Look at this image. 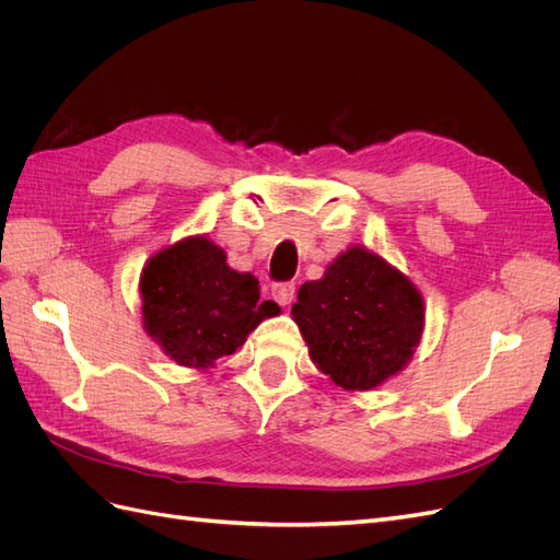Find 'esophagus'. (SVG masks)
I'll list each match as a JSON object with an SVG mask.
<instances>
[{"instance_id":"esophagus-1","label":"esophagus","mask_w":560,"mask_h":560,"mask_svg":"<svg viewBox=\"0 0 560 560\" xmlns=\"http://www.w3.org/2000/svg\"><path fill=\"white\" fill-rule=\"evenodd\" d=\"M294 296H296V284L294 282L273 284V299L280 303V306H290Z\"/></svg>"}]
</instances>
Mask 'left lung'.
Returning a JSON list of instances; mask_svg holds the SVG:
<instances>
[{
	"label": "left lung",
	"mask_w": 560,
	"mask_h": 560,
	"mask_svg": "<svg viewBox=\"0 0 560 560\" xmlns=\"http://www.w3.org/2000/svg\"><path fill=\"white\" fill-rule=\"evenodd\" d=\"M292 317L322 374L343 389H374L411 362L425 303L401 270L352 245L301 284Z\"/></svg>",
	"instance_id": "left-lung-1"
}]
</instances>
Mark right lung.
<instances>
[{
    "label": "right lung",
    "mask_w": 560,
    "mask_h": 560,
    "mask_svg": "<svg viewBox=\"0 0 560 560\" xmlns=\"http://www.w3.org/2000/svg\"><path fill=\"white\" fill-rule=\"evenodd\" d=\"M142 325L179 366L210 369L233 354L259 322L280 313L259 301V280L226 264L208 235L163 247L140 276Z\"/></svg>",
    "instance_id": "1"
}]
</instances>
